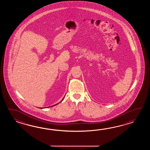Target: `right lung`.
<instances>
[{"label": "right lung", "mask_w": 150, "mask_h": 150, "mask_svg": "<svg viewBox=\"0 0 150 150\" xmlns=\"http://www.w3.org/2000/svg\"><path fill=\"white\" fill-rule=\"evenodd\" d=\"M64 97H65V96H64ZM64 98H63V99H62V101H61V102H62V101H63V100H64ZM59 103H60V102H59ZM59 103H57V104H56V105H52V106H50V107H53V106H54V105H58V104H59ZM48 107H47V108H48ZM41 108V109L45 108Z\"/></svg>", "instance_id": "right-lung-1"}]
</instances>
